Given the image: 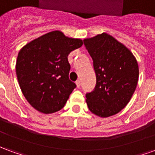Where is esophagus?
<instances>
[{
	"mask_svg": "<svg viewBox=\"0 0 155 155\" xmlns=\"http://www.w3.org/2000/svg\"><path fill=\"white\" fill-rule=\"evenodd\" d=\"M75 84H76V86H77L78 88L81 87V81H76V82H75Z\"/></svg>",
	"mask_w": 155,
	"mask_h": 155,
	"instance_id": "obj_1",
	"label": "esophagus"
}]
</instances>
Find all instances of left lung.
Returning <instances> with one entry per match:
<instances>
[{
    "mask_svg": "<svg viewBox=\"0 0 155 155\" xmlns=\"http://www.w3.org/2000/svg\"><path fill=\"white\" fill-rule=\"evenodd\" d=\"M96 75L94 91L87 93L89 110L105 118L119 113L130 102L139 80V66L131 51L110 35L84 39Z\"/></svg>",
    "mask_w": 155,
    "mask_h": 155,
    "instance_id": "obj_1",
    "label": "left lung"
}]
</instances>
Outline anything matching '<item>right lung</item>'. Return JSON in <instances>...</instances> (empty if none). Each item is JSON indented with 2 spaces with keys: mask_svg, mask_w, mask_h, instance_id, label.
<instances>
[{
  "mask_svg": "<svg viewBox=\"0 0 155 155\" xmlns=\"http://www.w3.org/2000/svg\"><path fill=\"white\" fill-rule=\"evenodd\" d=\"M83 45L60 31L31 41L20 51L15 71L22 93L32 107L51 114L64 107L76 84L69 79L68 54Z\"/></svg>",
  "mask_w": 155,
  "mask_h": 155,
  "instance_id": "1",
  "label": "right lung"
}]
</instances>
